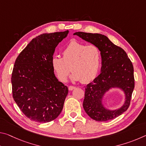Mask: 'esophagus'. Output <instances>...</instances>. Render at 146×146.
Instances as JSON below:
<instances>
[{
    "instance_id": "1",
    "label": "esophagus",
    "mask_w": 146,
    "mask_h": 146,
    "mask_svg": "<svg viewBox=\"0 0 146 146\" xmlns=\"http://www.w3.org/2000/svg\"><path fill=\"white\" fill-rule=\"evenodd\" d=\"M76 88L75 87V86H69V88H68V89H69V90L70 91H72V90H73L74 89H75Z\"/></svg>"
}]
</instances>
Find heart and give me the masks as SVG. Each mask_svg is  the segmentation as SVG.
Segmentation results:
<instances>
[{
  "label": "heart",
  "instance_id": "b5f03b06",
  "mask_svg": "<svg viewBox=\"0 0 146 146\" xmlns=\"http://www.w3.org/2000/svg\"><path fill=\"white\" fill-rule=\"evenodd\" d=\"M100 49L94 44L86 45L72 41L62 51V58L53 56L51 66L59 80L66 82L71 72V79L84 84L93 80L101 65Z\"/></svg>",
  "mask_w": 146,
  "mask_h": 146
}]
</instances>
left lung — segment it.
<instances>
[{"label": "left lung", "mask_w": 146, "mask_h": 146, "mask_svg": "<svg viewBox=\"0 0 146 146\" xmlns=\"http://www.w3.org/2000/svg\"><path fill=\"white\" fill-rule=\"evenodd\" d=\"M74 35L97 46L102 56L101 73L93 82L85 86L83 108L86 113L98 122L113 120L122 115L129 107L135 88L134 69L127 53L116 46L107 36L98 33L76 32ZM120 87L126 94L125 105L119 110L110 111L103 107L102 97L111 87Z\"/></svg>", "instance_id": "obj_1"}]
</instances>
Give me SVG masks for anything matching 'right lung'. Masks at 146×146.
Wrapping results in <instances>:
<instances>
[{
    "mask_svg": "<svg viewBox=\"0 0 146 146\" xmlns=\"http://www.w3.org/2000/svg\"><path fill=\"white\" fill-rule=\"evenodd\" d=\"M68 32L36 36L15 62L11 79L13 98L26 117L35 122H51L63 109L68 88L54 75L51 59Z\"/></svg>",
    "mask_w": 146,
    "mask_h": 146,
    "instance_id": "add662e5",
    "label": "right lung"
}]
</instances>
